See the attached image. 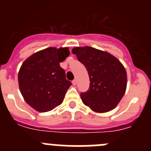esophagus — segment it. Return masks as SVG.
Here are the masks:
<instances>
[{
  "label": "esophagus",
  "mask_w": 151,
  "mask_h": 151,
  "mask_svg": "<svg viewBox=\"0 0 151 151\" xmlns=\"http://www.w3.org/2000/svg\"><path fill=\"white\" fill-rule=\"evenodd\" d=\"M72 84L74 85H77V80H73V81H72Z\"/></svg>",
  "instance_id": "1"
}]
</instances>
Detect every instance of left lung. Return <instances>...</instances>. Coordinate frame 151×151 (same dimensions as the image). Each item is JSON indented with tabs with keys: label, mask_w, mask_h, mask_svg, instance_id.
Masks as SVG:
<instances>
[{
	"label": "left lung",
	"mask_w": 151,
	"mask_h": 151,
	"mask_svg": "<svg viewBox=\"0 0 151 151\" xmlns=\"http://www.w3.org/2000/svg\"><path fill=\"white\" fill-rule=\"evenodd\" d=\"M72 53L85 66L91 81L88 91L80 94L83 104L101 113L113 109L123 98L127 85L122 63L107 52L93 47H76Z\"/></svg>",
	"instance_id": "obj_1"
}]
</instances>
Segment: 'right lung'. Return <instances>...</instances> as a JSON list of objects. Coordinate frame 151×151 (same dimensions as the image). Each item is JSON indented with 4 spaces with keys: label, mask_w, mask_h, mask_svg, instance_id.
<instances>
[{
    "label": "right lung",
    "mask_w": 151,
    "mask_h": 151,
    "mask_svg": "<svg viewBox=\"0 0 151 151\" xmlns=\"http://www.w3.org/2000/svg\"><path fill=\"white\" fill-rule=\"evenodd\" d=\"M68 47H49L27 58L18 74L20 92L24 99L39 112H48L63 102L71 85L60 66L69 55Z\"/></svg>",
    "instance_id": "right-lung-1"
}]
</instances>
